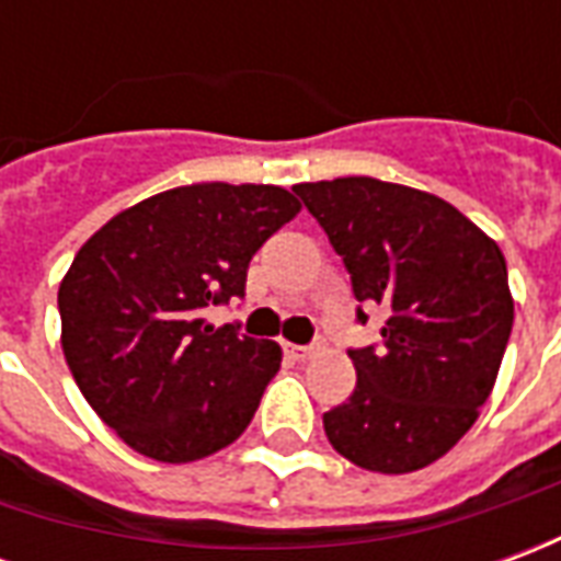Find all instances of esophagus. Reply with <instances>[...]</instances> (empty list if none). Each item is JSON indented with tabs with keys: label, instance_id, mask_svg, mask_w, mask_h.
Segmentation results:
<instances>
[{
	"label": "esophagus",
	"instance_id": "34e87169",
	"mask_svg": "<svg viewBox=\"0 0 561 561\" xmlns=\"http://www.w3.org/2000/svg\"><path fill=\"white\" fill-rule=\"evenodd\" d=\"M285 354L294 360H309L316 354V345H285Z\"/></svg>",
	"mask_w": 561,
	"mask_h": 561
}]
</instances>
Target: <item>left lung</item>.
<instances>
[{
    "mask_svg": "<svg viewBox=\"0 0 561 561\" xmlns=\"http://www.w3.org/2000/svg\"><path fill=\"white\" fill-rule=\"evenodd\" d=\"M294 192L357 304L388 306L381 342L348 348L357 388L324 412L330 445L381 474L423 469L469 433L495 385L514 324L505 255L457 207L409 185L340 176Z\"/></svg>",
    "mask_w": 561,
    "mask_h": 561,
    "instance_id": "left-lung-1",
    "label": "left lung"
}]
</instances>
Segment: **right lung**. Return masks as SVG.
<instances>
[{
  "mask_svg": "<svg viewBox=\"0 0 561 561\" xmlns=\"http://www.w3.org/2000/svg\"><path fill=\"white\" fill-rule=\"evenodd\" d=\"M300 213L279 185L192 183L119 213L80 245L59 285L62 352L95 414L159 462L237 442L270 378L276 342L213 328L245 294L249 261Z\"/></svg>",
  "mask_w": 561,
  "mask_h": 561,
  "instance_id": "1",
  "label": "right lung"
}]
</instances>
